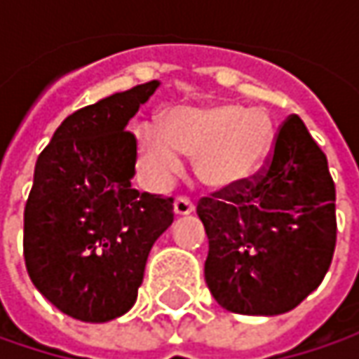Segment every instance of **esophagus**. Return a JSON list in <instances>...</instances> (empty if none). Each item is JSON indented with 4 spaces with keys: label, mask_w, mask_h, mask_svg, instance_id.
Segmentation results:
<instances>
[{
    "label": "esophagus",
    "mask_w": 359,
    "mask_h": 359,
    "mask_svg": "<svg viewBox=\"0 0 359 359\" xmlns=\"http://www.w3.org/2000/svg\"><path fill=\"white\" fill-rule=\"evenodd\" d=\"M194 210H196V205H194V201L189 200L187 196H180V198H175V201H173V212L177 215L191 214Z\"/></svg>",
    "instance_id": "34e87169"
}]
</instances>
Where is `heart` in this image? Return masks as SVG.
Here are the masks:
<instances>
[{
  "mask_svg": "<svg viewBox=\"0 0 359 359\" xmlns=\"http://www.w3.org/2000/svg\"><path fill=\"white\" fill-rule=\"evenodd\" d=\"M273 123L266 111L241 104L175 107L165 128H137L140 163L154 182H168L182 170L180 154L196 158L203 184L228 187L264 163L273 145Z\"/></svg>",
  "mask_w": 359,
  "mask_h": 359,
  "instance_id": "obj_1",
  "label": "heart"
}]
</instances>
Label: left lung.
I'll use <instances>...</instances> for the list:
<instances>
[{
	"label": "left lung",
	"instance_id": "1",
	"mask_svg": "<svg viewBox=\"0 0 359 359\" xmlns=\"http://www.w3.org/2000/svg\"><path fill=\"white\" fill-rule=\"evenodd\" d=\"M210 240L205 282L243 316L294 310L322 283L336 250V186L325 154L297 116L276 135L266 165L198 201Z\"/></svg>",
	"mask_w": 359,
	"mask_h": 359
}]
</instances>
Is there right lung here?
I'll list each match as a JSON object with an SVG mask.
<instances>
[{
	"label": "right lung",
	"mask_w": 359,
	"mask_h": 359,
	"mask_svg": "<svg viewBox=\"0 0 359 359\" xmlns=\"http://www.w3.org/2000/svg\"><path fill=\"white\" fill-rule=\"evenodd\" d=\"M158 86L74 111L35 163L23 212L25 268L46 299L81 322L130 310L149 250L173 222V198L131 187L137 142L126 126Z\"/></svg>",
	"instance_id": "add662e5"
}]
</instances>
